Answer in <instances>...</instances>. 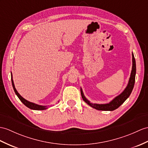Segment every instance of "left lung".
<instances>
[{
	"mask_svg": "<svg viewBox=\"0 0 148 148\" xmlns=\"http://www.w3.org/2000/svg\"><path fill=\"white\" fill-rule=\"evenodd\" d=\"M132 71L131 73L130 78L128 82V84L126 86L124 90L122 92L120 95H119L116 97L112 100L111 102L106 104H97V103H93L88 100L85 98V97L83 93L82 89L80 88L81 95L83 100L92 107L94 109L99 110H106V111H112L116 110L119 107H120L122 103H123L126 99H127L132 91V89L134 88V83H135V77H136V61L134 56V54H132Z\"/></svg>",
	"mask_w": 148,
	"mask_h": 148,
	"instance_id": "1",
	"label": "left lung"
}]
</instances>
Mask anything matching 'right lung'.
<instances>
[{
	"label": "right lung",
	"mask_w": 148,
	"mask_h": 148,
	"mask_svg": "<svg viewBox=\"0 0 148 148\" xmlns=\"http://www.w3.org/2000/svg\"><path fill=\"white\" fill-rule=\"evenodd\" d=\"M11 81H12V84L14 90V92H15L16 94L17 95V96L18 97V98L19 99V100H21V101L22 102L26 107H27L28 108H29V109H31L32 110H45L46 109H48V107H47V106H43L38 105V104H36L34 103L29 102V101H27V100L24 99L23 97L21 96L19 93L17 92V90L15 88V86H14V81H13V79H12V73H11Z\"/></svg>",
	"instance_id": "1"
}]
</instances>
